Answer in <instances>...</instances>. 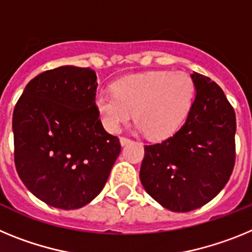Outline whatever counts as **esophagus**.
<instances>
[{
    "mask_svg": "<svg viewBox=\"0 0 252 252\" xmlns=\"http://www.w3.org/2000/svg\"><path fill=\"white\" fill-rule=\"evenodd\" d=\"M120 142H121V145H126L128 142H131L130 137H126V136H121L120 137Z\"/></svg>",
    "mask_w": 252,
    "mask_h": 252,
    "instance_id": "1",
    "label": "esophagus"
}]
</instances>
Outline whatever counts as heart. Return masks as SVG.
I'll return each mask as SVG.
<instances>
[{
  "label": "heart",
  "instance_id": "b5f03b06",
  "mask_svg": "<svg viewBox=\"0 0 252 252\" xmlns=\"http://www.w3.org/2000/svg\"><path fill=\"white\" fill-rule=\"evenodd\" d=\"M195 94L192 77L184 72L158 70L124 77L113 83V92L99 91L95 106L103 126L117 132L135 112L139 128L154 139L178 130L188 116Z\"/></svg>",
  "mask_w": 252,
  "mask_h": 252
}]
</instances>
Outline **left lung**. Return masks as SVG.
Listing matches in <instances>:
<instances>
[{"label": "left lung", "instance_id": "8db88e82", "mask_svg": "<svg viewBox=\"0 0 252 252\" xmlns=\"http://www.w3.org/2000/svg\"><path fill=\"white\" fill-rule=\"evenodd\" d=\"M195 97L184 125L164 141L145 145L140 179L162 207L189 212L226 186L236 160V115L216 82L190 74Z\"/></svg>", "mask_w": 252, "mask_h": 252}]
</instances>
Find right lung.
Masks as SVG:
<instances>
[{
    "mask_svg": "<svg viewBox=\"0 0 252 252\" xmlns=\"http://www.w3.org/2000/svg\"><path fill=\"white\" fill-rule=\"evenodd\" d=\"M91 68L59 66L31 79L12 116L13 159L22 183L49 206L77 209L103 189L121 151L95 106Z\"/></svg>",
    "mask_w": 252,
    "mask_h": 252,
    "instance_id": "right-lung-1",
    "label": "right lung"
}]
</instances>
